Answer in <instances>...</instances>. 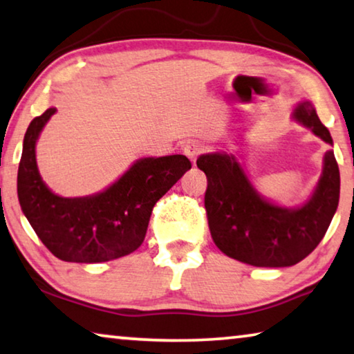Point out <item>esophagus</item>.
Returning <instances> with one entry per match:
<instances>
[{"instance_id": "obj_1", "label": "esophagus", "mask_w": 354, "mask_h": 354, "mask_svg": "<svg viewBox=\"0 0 354 354\" xmlns=\"http://www.w3.org/2000/svg\"><path fill=\"white\" fill-rule=\"evenodd\" d=\"M184 154H186L190 160L194 162L197 160V157L201 154V151H203V148H201V145L198 142H187L186 145H184Z\"/></svg>"}]
</instances>
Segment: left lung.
Listing matches in <instances>:
<instances>
[{"instance_id":"8db88e82","label":"left lung","mask_w":354,"mask_h":354,"mask_svg":"<svg viewBox=\"0 0 354 354\" xmlns=\"http://www.w3.org/2000/svg\"><path fill=\"white\" fill-rule=\"evenodd\" d=\"M293 116L333 145L310 102L299 104ZM197 167L207 179L205 207L212 241L227 257L252 266L285 268L304 260L323 239L337 209L340 173L333 151L324 154L323 175L312 198L298 209L263 200L234 156H200Z\"/></svg>"}]
</instances>
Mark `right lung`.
<instances>
[{
    "label": "right lung",
    "mask_w": 354,
    "mask_h": 354,
    "mask_svg": "<svg viewBox=\"0 0 354 354\" xmlns=\"http://www.w3.org/2000/svg\"><path fill=\"white\" fill-rule=\"evenodd\" d=\"M56 111L50 106L28 126L17 192L21 211L39 239L63 261L100 263L142 245L154 205L190 170L186 156L148 157L133 164L104 192L63 198L50 192L36 165V140Z\"/></svg>",
    "instance_id": "add662e5"
}]
</instances>
